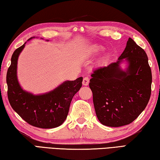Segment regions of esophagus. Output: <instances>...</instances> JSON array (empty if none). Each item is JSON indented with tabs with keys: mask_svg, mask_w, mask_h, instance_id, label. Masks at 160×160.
I'll use <instances>...</instances> for the list:
<instances>
[{
	"mask_svg": "<svg viewBox=\"0 0 160 160\" xmlns=\"http://www.w3.org/2000/svg\"><path fill=\"white\" fill-rule=\"evenodd\" d=\"M89 78L88 77V76H86V77L84 78H83V81H82L83 85L88 86L89 85Z\"/></svg>",
	"mask_w": 160,
	"mask_h": 160,
	"instance_id": "esophagus-1",
	"label": "esophagus"
}]
</instances>
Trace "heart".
Returning a JSON list of instances; mask_svg holds the SVG:
<instances>
[{
    "mask_svg": "<svg viewBox=\"0 0 160 160\" xmlns=\"http://www.w3.org/2000/svg\"><path fill=\"white\" fill-rule=\"evenodd\" d=\"M98 50H99V48H98V47H94L92 49V52H98Z\"/></svg>",
    "mask_w": 160,
    "mask_h": 160,
    "instance_id": "obj_1",
    "label": "heart"
}]
</instances>
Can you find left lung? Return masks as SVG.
Returning <instances> with one entry per match:
<instances>
[{
  "instance_id": "8db88e82",
  "label": "left lung",
  "mask_w": 160,
  "mask_h": 160,
  "mask_svg": "<svg viewBox=\"0 0 160 160\" xmlns=\"http://www.w3.org/2000/svg\"><path fill=\"white\" fill-rule=\"evenodd\" d=\"M128 63L125 71L120 63ZM89 88L98 120L103 125L118 127L132 123L150 100L152 72L148 56L129 38L117 62L94 69Z\"/></svg>"
}]
</instances>
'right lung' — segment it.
I'll use <instances>...</instances> for the list:
<instances>
[{"instance_id": "add662e5", "label": "right lung", "mask_w": 160, "mask_h": 160, "mask_svg": "<svg viewBox=\"0 0 160 160\" xmlns=\"http://www.w3.org/2000/svg\"><path fill=\"white\" fill-rule=\"evenodd\" d=\"M25 44L15 50L11 58L6 76L8 100L14 111L31 125L42 129L55 128L67 118L72 98L82 87V78L65 81L43 94L33 95L24 91L17 80V69L18 57Z\"/></svg>"}]
</instances>
